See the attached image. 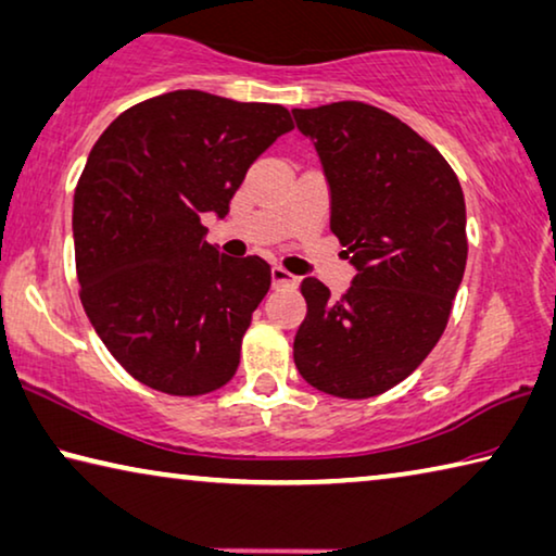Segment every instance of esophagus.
I'll return each instance as SVG.
<instances>
[{
	"mask_svg": "<svg viewBox=\"0 0 556 556\" xmlns=\"http://www.w3.org/2000/svg\"><path fill=\"white\" fill-rule=\"evenodd\" d=\"M294 285H296L294 275H289V271L281 267H271V287L281 289V287H294Z\"/></svg>",
	"mask_w": 556,
	"mask_h": 556,
	"instance_id": "obj_1",
	"label": "esophagus"
}]
</instances>
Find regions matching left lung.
I'll use <instances>...</instances> for the list:
<instances>
[{"instance_id": "left-lung-1", "label": "left lung", "mask_w": 556, "mask_h": 556, "mask_svg": "<svg viewBox=\"0 0 556 556\" xmlns=\"http://www.w3.org/2000/svg\"><path fill=\"white\" fill-rule=\"evenodd\" d=\"M331 195V232L356 277L331 299L306 277L294 364L316 391L371 399L422 364L443 337L468 262L453 167L391 113L361 101L294 109Z\"/></svg>"}]
</instances>
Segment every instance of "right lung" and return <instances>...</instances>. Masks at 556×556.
<instances>
[{
  "mask_svg": "<svg viewBox=\"0 0 556 556\" xmlns=\"http://www.w3.org/2000/svg\"><path fill=\"white\" fill-rule=\"evenodd\" d=\"M292 128L285 105L173 91L123 111L88 153L74 192L78 296L148 389L202 395L235 376L271 271L219 254L200 217L230 213L250 165Z\"/></svg>",
  "mask_w": 556,
  "mask_h": 556,
  "instance_id": "add662e5",
  "label": "right lung"
}]
</instances>
